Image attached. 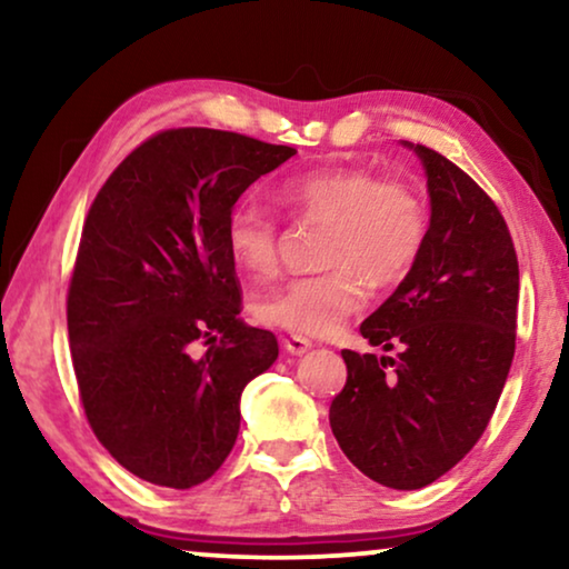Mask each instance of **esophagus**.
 <instances>
[{"mask_svg": "<svg viewBox=\"0 0 569 569\" xmlns=\"http://www.w3.org/2000/svg\"><path fill=\"white\" fill-rule=\"evenodd\" d=\"M282 347H284V352H290V355H306L308 349L313 347V341L306 337H298V333H290V337L282 339Z\"/></svg>", "mask_w": 569, "mask_h": 569, "instance_id": "obj_1", "label": "esophagus"}]
</instances>
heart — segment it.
<instances>
[{
	"label": "heart",
	"mask_w": 569,
	"mask_h": 569,
	"mask_svg": "<svg viewBox=\"0 0 569 569\" xmlns=\"http://www.w3.org/2000/svg\"><path fill=\"white\" fill-rule=\"evenodd\" d=\"M295 222H326L321 267L253 300L261 323L298 337H329L360 308L362 282L388 290L409 277L430 236V212L415 186L376 170L329 166L290 176L277 189ZM282 230L269 209L240 201L224 224L230 259L248 277L277 274Z\"/></svg>",
	"instance_id": "obj_1"
}]
</instances>
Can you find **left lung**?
<instances>
[{"label":"left lung","instance_id":"8db88e82","mask_svg":"<svg viewBox=\"0 0 569 569\" xmlns=\"http://www.w3.org/2000/svg\"><path fill=\"white\" fill-rule=\"evenodd\" d=\"M415 147V144H411ZM432 201L417 267L360 333L396 357L341 349L347 383L329 422L345 456L378 485L419 489L485 435L516 355L518 256L489 193L417 144Z\"/></svg>","mask_w":569,"mask_h":569}]
</instances>
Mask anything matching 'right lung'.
Segmentation results:
<instances>
[{"label": "right lung", "instance_id": "right-lung-1", "mask_svg": "<svg viewBox=\"0 0 569 569\" xmlns=\"http://www.w3.org/2000/svg\"><path fill=\"white\" fill-rule=\"evenodd\" d=\"M295 152L236 131H158L84 217L67 292L77 391L100 446L150 485L212 477L236 446L240 393L277 360L274 333L240 318L224 224Z\"/></svg>", "mask_w": 569, "mask_h": 569}]
</instances>
